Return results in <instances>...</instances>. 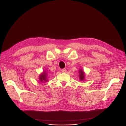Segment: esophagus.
<instances>
[{
    "label": "esophagus",
    "mask_w": 126,
    "mask_h": 126,
    "mask_svg": "<svg viewBox=\"0 0 126 126\" xmlns=\"http://www.w3.org/2000/svg\"><path fill=\"white\" fill-rule=\"evenodd\" d=\"M66 69L65 68H63V69H62V70H61V71L63 72V73H65L66 72Z\"/></svg>",
    "instance_id": "34e87169"
}]
</instances>
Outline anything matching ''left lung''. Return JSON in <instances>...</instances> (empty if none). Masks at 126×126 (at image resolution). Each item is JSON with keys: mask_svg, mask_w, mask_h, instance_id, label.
Here are the masks:
<instances>
[{"mask_svg": "<svg viewBox=\"0 0 126 126\" xmlns=\"http://www.w3.org/2000/svg\"><path fill=\"white\" fill-rule=\"evenodd\" d=\"M79 78L80 80H83L85 79V73L82 71V69H79Z\"/></svg>", "mask_w": 126, "mask_h": 126, "instance_id": "obj_1", "label": "left lung"}]
</instances>
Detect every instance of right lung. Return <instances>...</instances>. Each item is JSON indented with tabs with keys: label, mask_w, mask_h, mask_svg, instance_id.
<instances>
[{
	"label": "right lung",
	"mask_w": 126,
	"mask_h": 126,
	"mask_svg": "<svg viewBox=\"0 0 126 126\" xmlns=\"http://www.w3.org/2000/svg\"><path fill=\"white\" fill-rule=\"evenodd\" d=\"M47 73H46V71L44 72L43 73H41L39 78V79L40 80V81L43 82H45L47 81Z\"/></svg>",
	"instance_id": "add662e5"
}]
</instances>
